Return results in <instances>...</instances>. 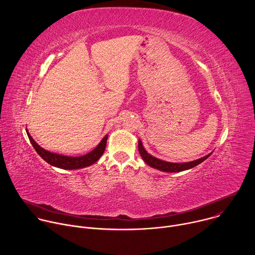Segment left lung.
I'll return each mask as SVG.
<instances>
[{"instance_id": "1", "label": "left lung", "mask_w": 255, "mask_h": 255, "mask_svg": "<svg viewBox=\"0 0 255 255\" xmlns=\"http://www.w3.org/2000/svg\"><path fill=\"white\" fill-rule=\"evenodd\" d=\"M138 150H139V153H140L141 157L143 158V160L146 162L149 166H151L153 168H156L158 170H161V171H165V172H179V171H184V170L193 168L196 165L203 162L204 160H206L211 155V153H210V154H208V155H206L202 158H199L197 160L190 161V162H183V163L168 162V161L158 159V158L152 156L151 154H149L143 147L142 142H141L140 139L138 141Z\"/></svg>"}]
</instances>
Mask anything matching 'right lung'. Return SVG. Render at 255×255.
<instances>
[{"mask_svg": "<svg viewBox=\"0 0 255 255\" xmlns=\"http://www.w3.org/2000/svg\"><path fill=\"white\" fill-rule=\"evenodd\" d=\"M27 135L36 152H37L50 165L58 168H62V169H79V168L90 166L93 163H95L103 155L106 148L107 139H108V135H106L94 150H92L86 155L74 157V156H65V155L47 151L42 147H40L39 145L35 142V140L31 137L29 132H27Z\"/></svg>", "mask_w": 255, "mask_h": 255, "instance_id": "1", "label": "right lung"}]
</instances>
